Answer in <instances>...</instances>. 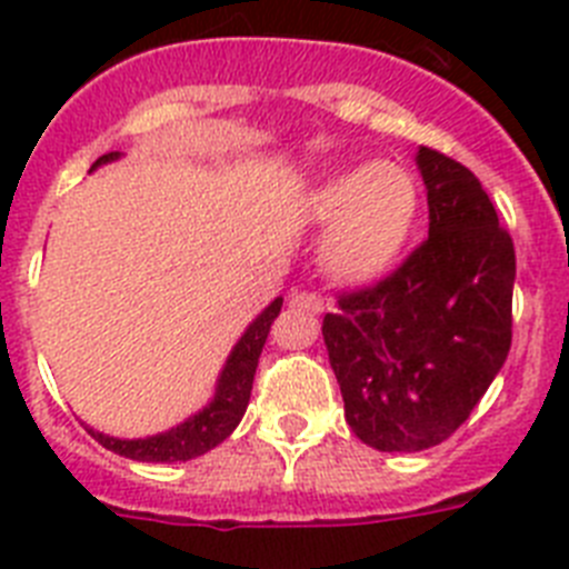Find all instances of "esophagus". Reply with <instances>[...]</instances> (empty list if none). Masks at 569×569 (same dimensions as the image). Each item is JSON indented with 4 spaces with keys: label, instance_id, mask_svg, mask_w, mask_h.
Returning <instances> with one entry per match:
<instances>
[{
    "label": "esophagus",
    "instance_id": "obj_1",
    "mask_svg": "<svg viewBox=\"0 0 569 569\" xmlns=\"http://www.w3.org/2000/svg\"><path fill=\"white\" fill-rule=\"evenodd\" d=\"M290 305H293V308L308 310V313H321V310H325V301H321L319 296H316V293H299V290H296V293H290Z\"/></svg>",
    "mask_w": 569,
    "mask_h": 569
}]
</instances>
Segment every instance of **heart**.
<instances>
[{
    "label": "heart",
    "instance_id": "heart-1",
    "mask_svg": "<svg viewBox=\"0 0 569 569\" xmlns=\"http://www.w3.org/2000/svg\"><path fill=\"white\" fill-rule=\"evenodd\" d=\"M305 216L328 228L319 241L321 270L341 284H370L405 253L419 184L405 164H359L321 179L305 199Z\"/></svg>",
    "mask_w": 569,
    "mask_h": 569
}]
</instances>
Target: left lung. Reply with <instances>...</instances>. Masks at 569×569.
<instances>
[{
	"label": "left lung",
	"instance_id": "1",
	"mask_svg": "<svg viewBox=\"0 0 569 569\" xmlns=\"http://www.w3.org/2000/svg\"><path fill=\"white\" fill-rule=\"evenodd\" d=\"M430 233L376 288L341 296L321 321L345 419L381 453L453 436L510 353L516 250L465 164L416 150Z\"/></svg>",
	"mask_w": 569,
	"mask_h": 569
}]
</instances>
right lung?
<instances>
[{"mask_svg":"<svg viewBox=\"0 0 569 569\" xmlns=\"http://www.w3.org/2000/svg\"><path fill=\"white\" fill-rule=\"evenodd\" d=\"M122 153H104L99 156L90 173L102 164L119 162ZM281 310V296H276L268 308L261 310L253 321L248 325V330L239 336V341L230 350L228 361L219 370V379H216L213 399L196 410L193 416H188L184 421H179L176 427L164 430V433L144 436V439H116V436L102 433V430H93L90 425H84L93 439L102 447L113 450V453L124 456V459L133 461H150V465H173V461H190L196 456H204L208 450L222 445L236 427H239L241 416L248 410L250 390H253V376L256 365H259L261 347L270 333V325L279 316Z\"/></svg>","mask_w":569,"mask_h":569,"instance_id":"1","label":"right lung"}]
</instances>
